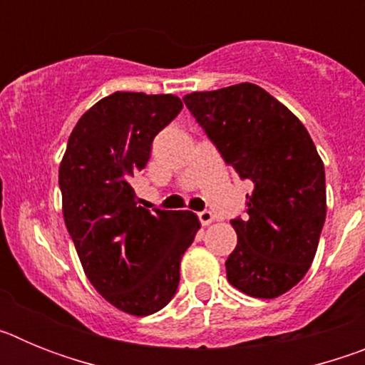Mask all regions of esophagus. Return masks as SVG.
Instances as JSON below:
<instances>
[{"instance_id":"1","label":"esophagus","mask_w":365,"mask_h":365,"mask_svg":"<svg viewBox=\"0 0 365 365\" xmlns=\"http://www.w3.org/2000/svg\"><path fill=\"white\" fill-rule=\"evenodd\" d=\"M199 221H201V225L202 227H206V225H210L212 221H214V214H212L210 210H202V212H199Z\"/></svg>"}]
</instances>
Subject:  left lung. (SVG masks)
Here are the masks:
<instances>
[{
    "label": "left lung",
    "instance_id": "obj_1",
    "mask_svg": "<svg viewBox=\"0 0 365 365\" xmlns=\"http://www.w3.org/2000/svg\"><path fill=\"white\" fill-rule=\"evenodd\" d=\"M186 108L222 159L252 182L247 217L234 219L230 285L254 298L291 291L314 259L327 199L325 170L294 113L256 83L186 95Z\"/></svg>",
    "mask_w": 365,
    "mask_h": 365
}]
</instances>
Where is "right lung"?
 I'll return each mask as SVG.
<instances>
[{
  "label": "right lung",
  "mask_w": 365,
  "mask_h": 365,
  "mask_svg": "<svg viewBox=\"0 0 365 365\" xmlns=\"http://www.w3.org/2000/svg\"><path fill=\"white\" fill-rule=\"evenodd\" d=\"M180 109L175 95L113 93L80 117L60 163L63 221L83 272L131 316L166 307L179 285L180 257L201 228L193 212L151 214L130 185L146 168L155 135Z\"/></svg>",
  "instance_id": "1"
}]
</instances>
